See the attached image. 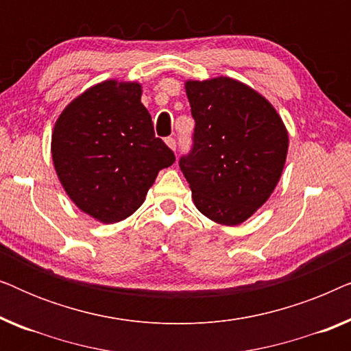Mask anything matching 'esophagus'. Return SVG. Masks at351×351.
Wrapping results in <instances>:
<instances>
[{"label":"esophagus","mask_w":351,"mask_h":351,"mask_svg":"<svg viewBox=\"0 0 351 351\" xmlns=\"http://www.w3.org/2000/svg\"><path fill=\"white\" fill-rule=\"evenodd\" d=\"M165 142H166V145H167V147H169V148H171V150H174V152H176V147H177V142H176V138H174V137H167V138H166V141H165Z\"/></svg>","instance_id":"esophagus-1"}]
</instances>
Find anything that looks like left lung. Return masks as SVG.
<instances>
[{
  "label": "left lung",
  "instance_id": "obj_1",
  "mask_svg": "<svg viewBox=\"0 0 351 351\" xmlns=\"http://www.w3.org/2000/svg\"><path fill=\"white\" fill-rule=\"evenodd\" d=\"M193 145L179 166L201 214L222 225L251 217L275 190L289 137L265 97L220 76L186 81Z\"/></svg>",
  "mask_w": 351,
  "mask_h": 351
}]
</instances>
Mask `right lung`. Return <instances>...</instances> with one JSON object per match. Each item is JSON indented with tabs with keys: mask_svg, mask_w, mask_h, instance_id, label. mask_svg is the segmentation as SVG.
I'll return each mask as SVG.
<instances>
[{
	"mask_svg": "<svg viewBox=\"0 0 351 351\" xmlns=\"http://www.w3.org/2000/svg\"><path fill=\"white\" fill-rule=\"evenodd\" d=\"M141 95L138 83L95 84L62 112L52 132L60 184L99 222L114 223L136 213L158 172L176 161L155 136Z\"/></svg>",
	"mask_w": 351,
	"mask_h": 351,
	"instance_id": "1",
	"label": "right lung"
}]
</instances>
